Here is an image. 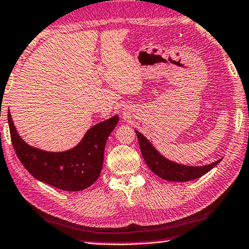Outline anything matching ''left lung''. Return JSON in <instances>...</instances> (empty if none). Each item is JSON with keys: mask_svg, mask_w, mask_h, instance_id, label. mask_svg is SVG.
<instances>
[{"mask_svg": "<svg viewBox=\"0 0 249 249\" xmlns=\"http://www.w3.org/2000/svg\"><path fill=\"white\" fill-rule=\"evenodd\" d=\"M142 157L146 162V165L149 167V169L157 175L160 178L168 181H176V182H185L200 178L206 172L218 165V162L222 159L216 160L215 162L209 163L205 166H185L181 163H177L175 161L167 159L163 156L158 153L157 149L151 145V142L138 130H135Z\"/></svg>", "mask_w": 249, "mask_h": 249, "instance_id": "1", "label": "left lung"}]
</instances>
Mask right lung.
I'll return each mask as SVG.
<instances>
[{
	"label": "right lung",
	"mask_w": 249,
	"mask_h": 249,
	"mask_svg": "<svg viewBox=\"0 0 249 249\" xmlns=\"http://www.w3.org/2000/svg\"><path fill=\"white\" fill-rule=\"evenodd\" d=\"M11 140L19 161L34 178L64 191H81L93 184L102 170L107 137L119 116L101 122L88 130L73 148L60 153L45 151L25 142L16 130L8 109Z\"/></svg>",
	"instance_id": "1"
}]
</instances>
